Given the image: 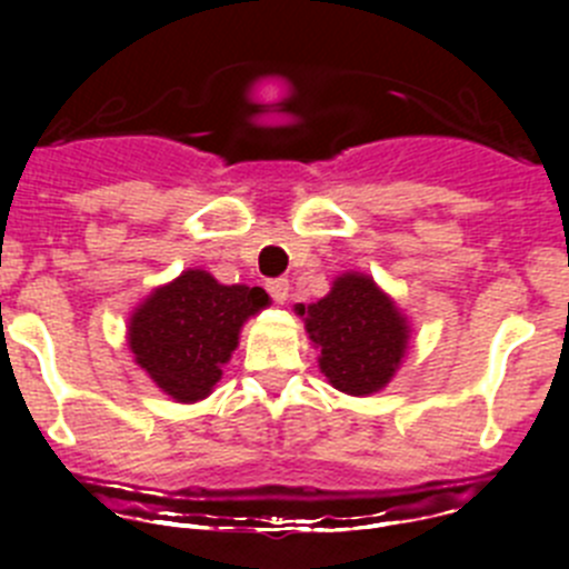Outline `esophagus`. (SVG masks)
I'll return each mask as SVG.
<instances>
[{
    "label": "esophagus",
    "mask_w": 569,
    "mask_h": 569,
    "mask_svg": "<svg viewBox=\"0 0 569 569\" xmlns=\"http://www.w3.org/2000/svg\"><path fill=\"white\" fill-rule=\"evenodd\" d=\"M267 289H269V295H272V300L278 302V306H283V302L289 300V280H286V278L269 280Z\"/></svg>",
    "instance_id": "esophagus-1"
}]
</instances>
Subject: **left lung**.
Masks as SVG:
<instances>
[{"label":"left lung","mask_w":569,"mask_h":569,"mask_svg":"<svg viewBox=\"0 0 569 569\" xmlns=\"http://www.w3.org/2000/svg\"><path fill=\"white\" fill-rule=\"evenodd\" d=\"M336 391L371 396L388 386L410 349V321L371 274L343 272L311 306H295Z\"/></svg>","instance_id":"obj_1"}]
</instances>
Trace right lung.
Listing matches in <instances>:
<instances>
[{"mask_svg":"<svg viewBox=\"0 0 569 569\" xmlns=\"http://www.w3.org/2000/svg\"><path fill=\"white\" fill-rule=\"evenodd\" d=\"M267 306L258 286H226L206 269H183L131 311L126 343L159 391L194 405L220 382L244 321Z\"/></svg>","mask_w":569,"mask_h":569,"instance_id":"1","label":"right lung"}]
</instances>
